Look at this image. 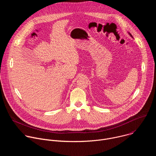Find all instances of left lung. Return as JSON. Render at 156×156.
I'll return each instance as SVG.
<instances>
[{"label": "left lung", "instance_id": "8db88e82", "mask_svg": "<svg viewBox=\"0 0 156 156\" xmlns=\"http://www.w3.org/2000/svg\"><path fill=\"white\" fill-rule=\"evenodd\" d=\"M128 34H129V35H130V36H131V37H133V36H132V35H131V34H130V33H128Z\"/></svg>", "mask_w": 156, "mask_h": 156}]
</instances>
